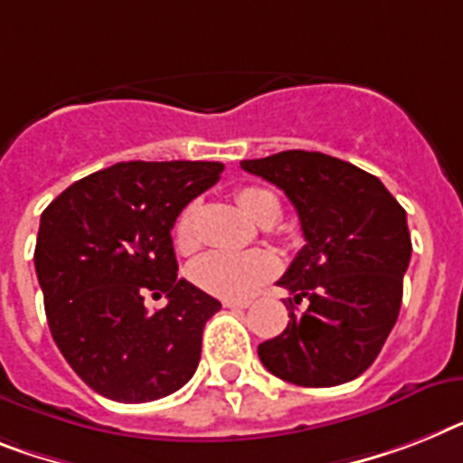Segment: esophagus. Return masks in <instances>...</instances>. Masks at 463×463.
<instances>
[{
  "label": "esophagus",
  "instance_id": "1",
  "mask_svg": "<svg viewBox=\"0 0 463 463\" xmlns=\"http://www.w3.org/2000/svg\"><path fill=\"white\" fill-rule=\"evenodd\" d=\"M250 303H253V300H248V298H227V300H222L224 307H234V309H246L250 307Z\"/></svg>",
  "mask_w": 463,
  "mask_h": 463
}]
</instances>
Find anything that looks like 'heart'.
Returning <instances> with one entry per match:
<instances>
[{
  "label": "heart",
  "mask_w": 463,
  "mask_h": 463,
  "mask_svg": "<svg viewBox=\"0 0 463 463\" xmlns=\"http://www.w3.org/2000/svg\"><path fill=\"white\" fill-rule=\"evenodd\" d=\"M239 205L253 222L272 227L281 215V201L272 189L243 186L239 191ZM175 241L182 250L194 246V205L182 210L175 224ZM279 262L269 250H210L191 265L194 284L220 298H241L253 293L258 286L277 274Z\"/></svg>",
  "instance_id": "1"
}]
</instances>
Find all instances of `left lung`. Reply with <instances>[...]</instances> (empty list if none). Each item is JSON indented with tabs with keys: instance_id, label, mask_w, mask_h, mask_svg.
<instances>
[{
	"instance_id": "8db88e82",
	"label": "left lung",
	"mask_w": 463,
	"mask_h": 463,
	"mask_svg": "<svg viewBox=\"0 0 463 463\" xmlns=\"http://www.w3.org/2000/svg\"><path fill=\"white\" fill-rule=\"evenodd\" d=\"M284 191L305 246L277 284L288 298V326L258 345L267 372L305 388H331L364 373L402 305L410 267L407 213L381 179L319 151H281L241 160ZM308 307L298 316L293 302Z\"/></svg>"
}]
</instances>
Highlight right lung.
Wrapping results in <instances>:
<instances>
[{
	"label": "right lung",
	"instance_id": "obj_1",
	"mask_svg": "<svg viewBox=\"0 0 463 463\" xmlns=\"http://www.w3.org/2000/svg\"><path fill=\"white\" fill-rule=\"evenodd\" d=\"M222 163L129 160L91 172L42 213L34 246L49 331L72 372L116 402H151L194 376L220 300L177 279L172 227ZM165 295L148 313L143 298Z\"/></svg>",
	"mask_w": 463,
	"mask_h": 463
}]
</instances>
